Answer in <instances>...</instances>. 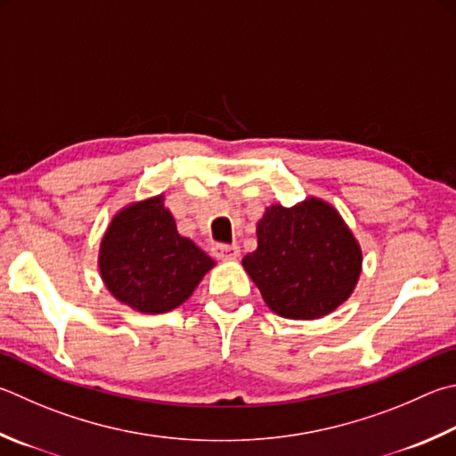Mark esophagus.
Returning a JSON list of instances; mask_svg holds the SVG:
<instances>
[{
    "label": "esophagus",
    "instance_id": "34e87169",
    "mask_svg": "<svg viewBox=\"0 0 456 456\" xmlns=\"http://www.w3.org/2000/svg\"><path fill=\"white\" fill-rule=\"evenodd\" d=\"M213 256H217L221 261H235L239 256V245H225V243H215L211 247Z\"/></svg>",
    "mask_w": 456,
    "mask_h": 456
}]
</instances>
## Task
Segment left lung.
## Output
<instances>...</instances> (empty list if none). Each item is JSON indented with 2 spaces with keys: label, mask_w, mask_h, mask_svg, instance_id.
Segmentation results:
<instances>
[{
  "label": "left lung",
  "mask_w": 456,
  "mask_h": 456,
  "mask_svg": "<svg viewBox=\"0 0 456 456\" xmlns=\"http://www.w3.org/2000/svg\"><path fill=\"white\" fill-rule=\"evenodd\" d=\"M357 239L333 205L309 197L271 205L256 223V249L243 267L271 311L319 319L349 299L361 275Z\"/></svg>",
  "instance_id": "8db88e82"
}]
</instances>
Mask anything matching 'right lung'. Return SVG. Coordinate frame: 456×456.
Segmentation results:
<instances>
[{"label":"right lung","instance_id":"obj_1","mask_svg":"<svg viewBox=\"0 0 456 456\" xmlns=\"http://www.w3.org/2000/svg\"><path fill=\"white\" fill-rule=\"evenodd\" d=\"M215 265L177 233L163 195L131 203L111 219L99 247V271L115 299L139 313H167L185 303Z\"/></svg>","mask_w":456,"mask_h":456}]
</instances>
